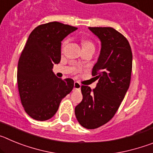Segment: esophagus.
<instances>
[{
	"label": "esophagus",
	"instance_id": "obj_1",
	"mask_svg": "<svg viewBox=\"0 0 153 153\" xmlns=\"http://www.w3.org/2000/svg\"><path fill=\"white\" fill-rule=\"evenodd\" d=\"M81 88V85L79 84L78 82H75L74 85V90H79Z\"/></svg>",
	"mask_w": 153,
	"mask_h": 153
}]
</instances>
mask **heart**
<instances>
[{"label":"heart","instance_id":"obj_1","mask_svg":"<svg viewBox=\"0 0 153 153\" xmlns=\"http://www.w3.org/2000/svg\"><path fill=\"white\" fill-rule=\"evenodd\" d=\"M68 43V39H66V40H63V47H64L66 44ZM82 45H83V47H86V46H90V45H93V44H92V42L90 41V40H84L83 41V43H82Z\"/></svg>","mask_w":153,"mask_h":153}]
</instances>
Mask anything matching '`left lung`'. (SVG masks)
I'll use <instances>...</instances> for the list:
<instances>
[{
	"mask_svg": "<svg viewBox=\"0 0 153 153\" xmlns=\"http://www.w3.org/2000/svg\"><path fill=\"white\" fill-rule=\"evenodd\" d=\"M101 41L98 60L92 75L98 79L95 89L82 86L83 100L75 107L76 120L86 129L106 124L114 117L129 89L132 53L129 41L112 27H89Z\"/></svg>",
	"mask_w": 153,
	"mask_h": 153,
	"instance_id": "obj_1",
	"label": "left lung"
}]
</instances>
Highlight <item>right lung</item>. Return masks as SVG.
<instances>
[{
  "label": "right lung",
  "mask_w": 153,
  "mask_h": 153,
  "mask_svg": "<svg viewBox=\"0 0 153 153\" xmlns=\"http://www.w3.org/2000/svg\"><path fill=\"white\" fill-rule=\"evenodd\" d=\"M77 27L60 22L36 27L30 34L17 66L21 103L31 118L45 121L58 110L62 99L72 91L74 81L61 79L53 72L61 58V41Z\"/></svg>",
  "instance_id": "add662e5"
}]
</instances>
